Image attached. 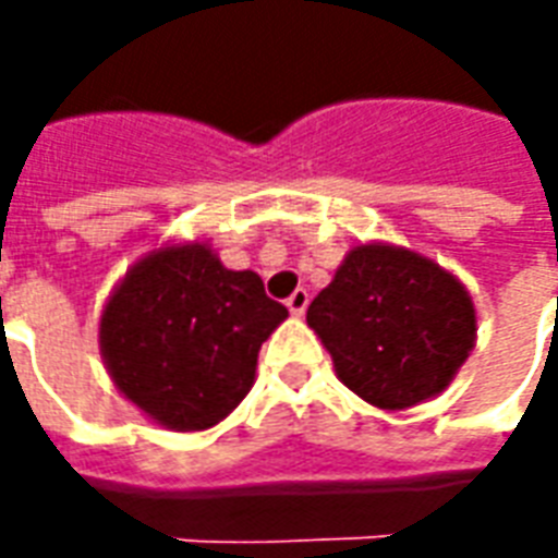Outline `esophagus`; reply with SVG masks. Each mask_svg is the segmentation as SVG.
Returning <instances> with one entry per match:
<instances>
[{"instance_id":"34e87169","label":"esophagus","mask_w":558,"mask_h":558,"mask_svg":"<svg viewBox=\"0 0 558 558\" xmlns=\"http://www.w3.org/2000/svg\"><path fill=\"white\" fill-rule=\"evenodd\" d=\"M307 302H311L307 290H295L290 299H287V307H290L292 316H304V311H307Z\"/></svg>"}]
</instances>
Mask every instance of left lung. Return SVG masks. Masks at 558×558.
<instances>
[{
  "instance_id": "8db88e82",
  "label": "left lung",
  "mask_w": 558,
  "mask_h": 558,
  "mask_svg": "<svg viewBox=\"0 0 558 558\" xmlns=\"http://www.w3.org/2000/svg\"><path fill=\"white\" fill-rule=\"evenodd\" d=\"M343 386L379 410L442 395L475 347L466 287L398 244H359L307 307Z\"/></svg>"
}]
</instances>
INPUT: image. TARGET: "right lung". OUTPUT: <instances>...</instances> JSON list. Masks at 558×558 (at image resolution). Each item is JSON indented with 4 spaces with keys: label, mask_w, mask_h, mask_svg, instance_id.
Listing matches in <instances>:
<instances>
[{
    "label": "right lung",
    "mask_w": 558,
    "mask_h": 558,
    "mask_svg": "<svg viewBox=\"0 0 558 558\" xmlns=\"http://www.w3.org/2000/svg\"><path fill=\"white\" fill-rule=\"evenodd\" d=\"M283 319L256 271H232L206 242L167 244L128 268L98 343L116 388L148 418L208 430L251 391L259 347Z\"/></svg>",
    "instance_id": "obj_1"
}]
</instances>
